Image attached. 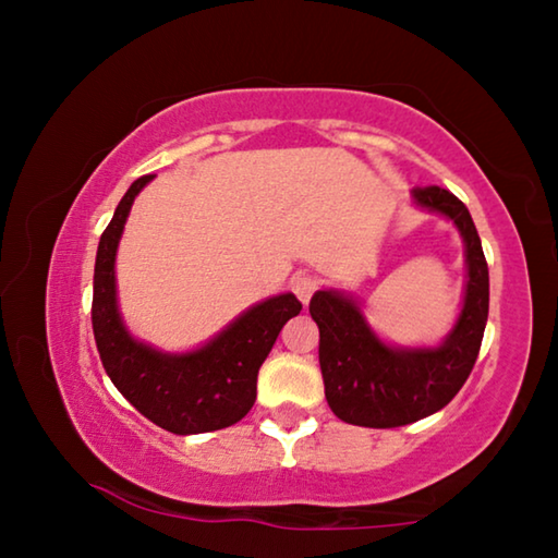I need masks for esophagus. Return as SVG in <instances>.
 I'll use <instances>...</instances> for the list:
<instances>
[{
  "mask_svg": "<svg viewBox=\"0 0 558 558\" xmlns=\"http://www.w3.org/2000/svg\"><path fill=\"white\" fill-rule=\"evenodd\" d=\"M317 288H320V278L311 276V272H300V276H295L293 282H290V290H293L303 305L311 303V298L317 293Z\"/></svg>",
  "mask_w": 558,
  "mask_h": 558,
  "instance_id": "1",
  "label": "esophagus"
}]
</instances>
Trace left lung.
<instances>
[{"label":"left lung","instance_id":"8db88e82","mask_svg":"<svg viewBox=\"0 0 558 558\" xmlns=\"http://www.w3.org/2000/svg\"><path fill=\"white\" fill-rule=\"evenodd\" d=\"M417 206L447 216L466 245V293L454 330L439 348H390L362 317L355 300L317 290L311 315L320 327V369L330 410L357 427L390 429L429 417L452 402L480 355L489 315V268L462 201L439 185L414 189Z\"/></svg>","mask_w":558,"mask_h":558}]
</instances>
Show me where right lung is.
<instances>
[{"label": "right lung", "instance_id": "obj_1", "mask_svg": "<svg viewBox=\"0 0 558 558\" xmlns=\"http://www.w3.org/2000/svg\"><path fill=\"white\" fill-rule=\"evenodd\" d=\"M154 175H141L121 198L101 233L94 268L92 325L106 375L126 400L173 435H201L241 422L255 402L258 369L290 317L303 311L293 295H278L245 311L218 338L185 355H166L136 342L117 305V260L131 203Z\"/></svg>", "mask_w": 558, "mask_h": 558}]
</instances>
